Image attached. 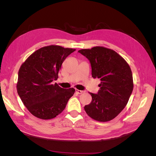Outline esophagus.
<instances>
[{
  "instance_id": "obj_1",
  "label": "esophagus",
  "mask_w": 156,
  "mask_h": 156,
  "mask_svg": "<svg viewBox=\"0 0 156 156\" xmlns=\"http://www.w3.org/2000/svg\"><path fill=\"white\" fill-rule=\"evenodd\" d=\"M75 92H76L79 94H83V93L84 92V91L80 90H78V89H75Z\"/></svg>"
}]
</instances>
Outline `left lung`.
<instances>
[{"mask_svg": "<svg viewBox=\"0 0 156 156\" xmlns=\"http://www.w3.org/2000/svg\"><path fill=\"white\" fill-rule=\"evenodd\" d=\"M79 52L90 60L93 78L100 79L98 94L90 93L92 100L84 106L87 114L99 122L114 119L125 108L133 89L129 64L114 50L96 46Z\"/></svg>", "mask_w": 156, "mask_h": 156, "instance_id": "1", "label": "left lung"}]
</instances>
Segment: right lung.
Listing matches in <instances>:
<instances>
[{
    "label": "right lung",
    "instance_id": "obj_1",
    "mask_svg": "<svg viewBox=\"0 0 156 156\" xmlns=\"http://www.w3.org/2000/svg\"><path fill=\"white\" fill-rule=\"evenodd\" d=\"M75 51L55 45L43 47L21 64L18 72L17 90L32 115L49 120L64 110L75 90L62 88L53 81L58 79L64 60Z\"/></svg>",
    "mask_w": 156,
    "mask_h": 156
}]
</instances>
